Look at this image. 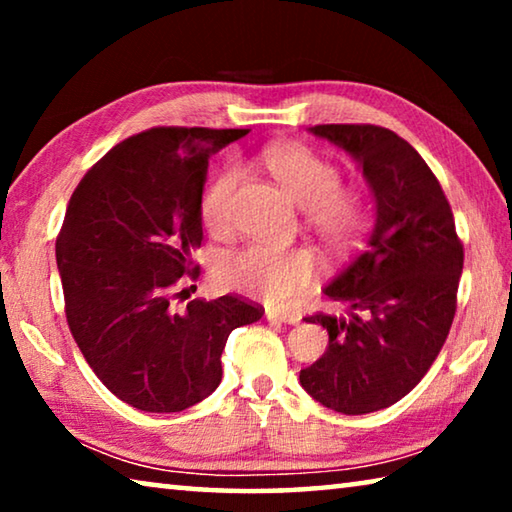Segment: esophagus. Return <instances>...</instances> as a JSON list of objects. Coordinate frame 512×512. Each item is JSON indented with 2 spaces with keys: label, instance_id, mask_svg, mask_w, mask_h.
<instances>
[{
  "label": "esophagus",
  "instance_id": "34e87169",
  "mask_svg": "<svg viewBox=\"0 0 512 512\" xmlns=\"http://www.w3.org/2000/svg\"><path fill=\"white\" fill-rule=\"evenodd\" d=\"M268 323H284V325H298L300 316L298 314H280V311H266Z\"/></svg>",
  "mask_w": 512,
  "mask_h": 512
}]
</instances>
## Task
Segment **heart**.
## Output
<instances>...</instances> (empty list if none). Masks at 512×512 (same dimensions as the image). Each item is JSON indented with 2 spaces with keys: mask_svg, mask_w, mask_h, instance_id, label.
Wrapping results in <instances>:
<instances>
[{
  "mask_svg": "<svg viewBox=\"0 0 512 512\" xmlns=\"http://www.w3.org/2000/svg\"><path fill=\"white\" fill-rule=\"evenodd\" d=\"M264 160L284 192L305 207L307 223L329 244L352 246L368 228V194L359 185L341 183V171L332 160L300 144L273 146ZM239 180V164L230 162L205 185L198 210L207 230H228ZM316 271V259L305 248L280 250L257 244L223 257L219 268L225 287L271 305H284L309 287Z\"/></svg>",
  "mask_w": 512,
  "mask_h": 512,
  "instance_id": "b5f03b06",
  "label": "heart"
}]
</instances>
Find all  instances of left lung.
I'll return each instance as SVG.
<instances>
[{
    "label": "left lung",
    "mask_w": 512,
    "mask_h": 512,
    "mask_svg": "<svg viewBox=\"0 0 512 512\" xmlns=\"http://www.w3.org/2000/svg\"><path fill=\"white\" fill-rule=\"evenodd\" d=\"M311 133L361 164L377 203L368 246L325 287L348 318L318 311L329 334L300 384L327 409L363 415L411 393L447 341L456 314L463 244L429 164L400 135L372 124H320Z\"/></svg>",
    "instance_id": "8db88e82"
}]
</instances>
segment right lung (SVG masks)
<instances>
[{"instance_id":"obj_1","label":"right lung","mask_w":512,"mask_h":512,"mask_svg":"<svg viewBox=\"0 0 512 512\" xmlns=\"http://www.w3.org/2000/svg\"><path fill=\"white\" fill-rule=\"evenodd\" d=\"M248 128L158 126L103 155L56 237L69 332L103 386L149 413H178L221 384L232 329L264 309L239 296L176 298L196 282L207 158ZM189 289H194V284Z\"/></svg>"}]
</instances>
